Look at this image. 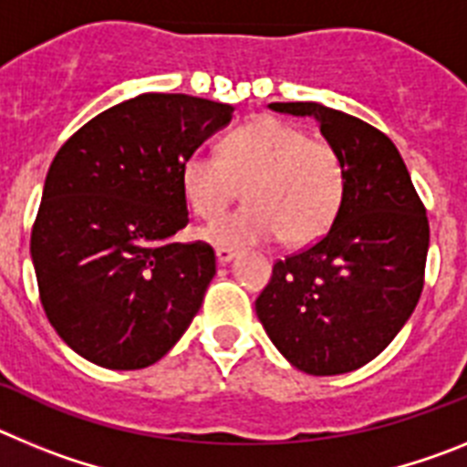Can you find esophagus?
<instances>
[{"instance_id": "34e87169", "label": "esophagus", "mask_w": 467, "mask_h": 467, "mask_svg": "<svg viewBox=\"0 0 467 467\" xmlns=\"http://www.w3.org/2000/svg\"><path fill=\"white\" fill-rule=\"evenodd\" d=\"M236 254H238L236 250H231V247H217V250H214V257H217V264H220V266L234 262V259H236Z\"/></svg>"}]
</instances>
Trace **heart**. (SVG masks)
<instances>
[{
  "instance_id": "obj_1",
  "label": "heart",
  "mask_w": 467,
  "mask_h": 467,
  "mask_svg": "<svg viewBox=\"0 0 467 467\" xmlns=\"http://www.w3.org/2000/svg\"><path fill=\"white\" fill-rule=\"evenodd\" d=\"M241 187L247 203L201 229L203 241L243 247L285 236L306 245L339 213L346 168L332 144L280 119H262L231 133L222 156L196 150L182 166L184 196L205 220L224 213Z\"/></svg>"
}]
</instances>
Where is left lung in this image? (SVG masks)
I'll return each instance as SVG.
<instances>
[{
  "label": "left lung",
  "instance_id": "1",
  "mask_svg": "<svg viewBox=\"0 0 467 467\" xmlns=\"http://www.w3.org/2000/svg\"><path fill=\"white\" fill-rule=\"evenodd\" d=\"M269 109L316 119L344 161L346 189L327 234L274 264L254 311L296 369L353 372L395 339L419 304L431 243L426 208L381 130L317 102H271Z\"/></svg>",
  "mask_w": 467,
  "mask_h": 467
}]
</instances>
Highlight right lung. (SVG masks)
Returning a JSON list of instances; mask_svg holds the SVG:
<instances>
[{
    "label": "right lung",
    "instance_id": "add662e5",
    "mask_svg": "<svg viewBox=\"0 0 467 467\" xmlns=\"http://www.w3.org/2000/svg\"><path fill=\"white\" fill-rule=\"evenodd\" d=\"M234 107L142 93L81 126L48 168L30 254L60 339L107 369L154 365L180 341L214 275L189 222L182 166Z\"/></svg>",
    "mask_w": 467,
    "mask_h": 467
}]
</instances>
